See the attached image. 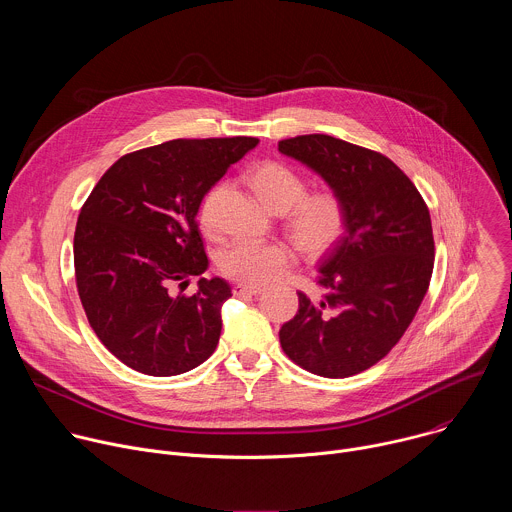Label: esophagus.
I'll return each mask as SVG.
<instances>
[{
  "label": "esophagus",
  "instance_id": "34e87169",
  "mask_svg": "<svg viewBox=\"0 0 512 512\" xmlns=\"http://www.w3.org/2000/svg\"><path fill=\"white\" fill-rule=\"evenodd\" d=\"M261 291H263V287H259V285L237 283V285L233 287V294H235V296H257V294H261Z\"/></svg>",
  "mask_w": 512,
  "mask_h": 512
}]
</instances>
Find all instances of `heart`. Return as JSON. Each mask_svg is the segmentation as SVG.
Wrapping results in <instances>:
<instances>
[{"label":"heart","instance_id":"obj_1","mask_svg":"<svg viewBox=\"0 0 512 512\" xmlns=\"http://www.w3.org/2000/svg\"><path fill=\"white\" fill-rule=\"evenodd\" d=\"M251 188L259 200L287 214L289 233L308 255L330 251L344 233V206L334 192L306 193V180L285 164L263 162L251 172ZM221 186H214L200 202L198 218L204 231L214 227V206ZM294 263V251L279 241L235 239L221 253L223 271L247 285H267L277 281Z\"/></svg>","mask_w":512,"mask_h":512}]
</instances>
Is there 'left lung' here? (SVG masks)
Masks as SVG:
<instances>
[{"label":"left lung","mask_w":512,"mask_h":512,"mask_svg":"<svg viewBox=\"0 0 512 512\" xmlns=\"http://www.w3.org/2000/svg\"><path fill=\"white\" fill-rule=\"evenodd\" d=\"M277 148L316 172L346 216L344 235L318 267L326 296L300 291V310L281 326L279 342L302 369L344 379L387 356L415 318L433 271L429 210L383 154L324 133Z\"/></svg>","instance_id":"left-lung-1"}]
</instances>
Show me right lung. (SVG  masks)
I'll list each match as a JSON object with an SVG mask.
<instances>
[{"mask_svg": "<svg viewBox=\"0 0 512 512\" xmlns=\"http://www.w3.org/2000/svg\"><path fill=\"white\" fill-rule=\"evenodd\" d=\"M257 137L172 139L119 158L81 208L75 275L91 328L129 369L174 377L202 364L221 338L231 285L208 269L196 214L206 192Z\"/></svg>", "mask_w": 512, "mask_h": 512, "instance_id": "obj_1", "label": "right lung"}]
</instances>
